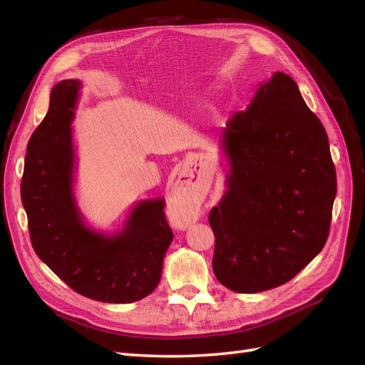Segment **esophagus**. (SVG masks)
Instances as JSON below:
<instances>
[{
  "label": "esophagus",
  "mask_w": 365,
  "mask_h": 365,
  "mask_svg": "<svg viewBox=\"0 0 365 365\" xmlns=\"http://www.w3.org/2000/svg\"><path fill=\"white\" fill-rule=\"evenodd\" d=\"M172 216L180 225H187L197 219V208H195L189 202H181L175 205V208L172 210Z\"/></svg>",
  "instance_id": "obj_1"
}]
</instances>
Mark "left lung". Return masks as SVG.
I'll return each mask as SVG.
<instances>
[{
    "instance_id": "1",
    "label": "left lung",
    "mask_w": 365,
    "mask_h": 365,
    "mask_svg": "<svg viewBox=\"0 0 365 365\" xmlns=\"http://www.w3.org/2000/svg\"><path fill=\"white\" fill-rule=\"evenodd\" d=\"M228 190L208 215L213 271L252 294L294 279L323 250L336 195L329 138L291 76L274 73L228 120Z\"/></svg>"
}]
</instances>
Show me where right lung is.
<instances>
[{
    "label": "right lung",
    "mask_w": 365,
    "mask_h": 365,
    "mask_svg": "<svg viewBox=\"0 0 365 365\" xmlns=\"http://www.w3.org/2000/svg\"><path fill=\"white\" fill-rule=\"evenodd\" d=\"M79 90V81L54 86L48 113L29 140L21 200L31 247L77 294L103 303H132L158 286L173 233L163 200L138 204L117 237L83 225L71 189L70 123Z\"/></svg>",
    "instance_id": "obj_1"
}]
</instances>
